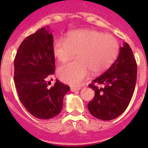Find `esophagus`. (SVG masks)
<instances>
[{
  "mask_svg": "<svg viewBox=\"0 0 148 148\" xmlns=\"http://www.w3.org/2000/svg\"><path fill=\"white\" fill-rule=\"evenodd\" d=\"M81 90V87H72L71 88H70V90H71L72 92H75V91H77V90Z\"/></svg>",
  "mask_w": 148,
  "mask_h": 148,
  "instance_id": "esophagus-1",
  "label": "esophagus"
}]
</instances>
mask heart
Here are the masks:
<instances>
[{
	"mask_svg": "<svg viewBox=\"0 0 148 148\" xmlns=\"http://www.w3.org/2000/svg\"><path fill=\"white\" fill-rule=\"evenodd\" d=\"M118 51V42L113 36L92 29L73 31L66 38H58L53 44V54L61 63L67 62L76 53L77 60L58 70L60 79L72 85L80 84L90 70L99 73L107 70Z\"/></svg>",
	"mask_w": 148,
	"mask_h": 148,
	"instance_id": "1",
	"label": "heart"
}]
</instances>
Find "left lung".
<instances>
[{
  "instance_id": "1",
  "label": "left lung",
  "mask_w": 148,
  "mask_h": 148,
  "mask_svg": "<svg viewBox=\"0 0 148 148\" xmlns=\"http://www.w3.org/2000/svg\"><path fill=\"white\" fill-rule=\"evenodd\" d=\"M136 75L137 65L133 51L127 43H124L119 47L116 61L89 85L95 91L94 99L87 104L90 113L104 121L114 119L122 114L133 96Z\"/></svg>"
}]
</instances>
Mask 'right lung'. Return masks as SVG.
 <instances>
[{
    "mask_svg": "<svg viewBox=\"0 0 148 148\" xmlns=\"http://www.w3.org/2000/svg\"><path fill=\"white\" fill-rule=\"evenodd\" d=\"M14 65L18 97L29 113L40 119H49L59 114L70 87L56 80L53 87H48L50 82L47 79L55 73L53 36L48 26L23 40Z\"/></svg>",
    "mask_w": 148,
    "mask_h": 148,
    "instance_id": "add662e5",
    "label": "right lung"
}]
</instances>
